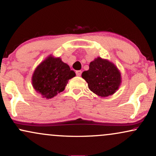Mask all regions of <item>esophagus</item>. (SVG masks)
Masks as SVG:
<instances>
[{
  "instance_id": "obj_1",
  "label": "esophagus",
  "mask_w": 156,
  "mask_h": 156,
  "mask_svg": "<svg viewBox=\"0 0 156 156\" xmlns=\"http://www.w3.org/2000/svg\"><path fill=\"white\" fill-rule=\"evenodd\" d=\"M76 76H80L81 75V73H82V71H81L80 70L76 71Z\"/></svg>"
}]
</instances>
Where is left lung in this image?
I'll return each mask as SVG.
<instances>
[{
	"instance_id": "obj_1",
	"label": "left lung",
	"mask_w": 156,
	"mask_h": 156,
	"mask_svg": "<svg viewBox=\"0 0 156 156\" xmlns=\"http://www.w3.org/2000/svg\"><path fill=\"white\" fill-rule=\"evenodd\" d=\"M82 78L90 90L101 97L112 95L122 83L121 73L112 62L100 57L91 62L90 69L83 71Z\"/></svg>"
}]
</instances>
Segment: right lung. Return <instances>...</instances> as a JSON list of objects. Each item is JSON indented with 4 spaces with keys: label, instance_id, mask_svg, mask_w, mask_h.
Here are the masks:
<instances>
[{
    "label": "right lung",
    "instance_id": "add662e5",
    "mask_svg": "<svg viewBox=\"0 0 156 156\" xmlns=\"http://www.w3.org/2000/svg\"><path fill=\"white\" fill-rule=\"evenodd\" d=\"M76 76L69 66L60 58L48 56L34 70L32 84L43 98L50 99L65 90L69 79Z\"/></svg>",
    "mask_w": 156,
    "mask_h": 156
}]
</instances>
